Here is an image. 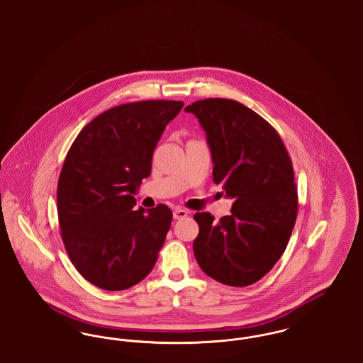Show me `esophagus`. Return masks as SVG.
Instances as JSON below:
<instances>
[{"label": "esophagus", "mask_w": 363, "mask_h": 363, "mask_svg": "<svg viewBox=\"0 0 363 363\" xmlns=\"http://www.w3.org/2000/svg\"><path fill=\"white\" fill-rule=\"evenodd\" d=\"M188 211L186 209H184V208H177L175 211H174V219H184V218H186L188 216Z\"/></svg>", "instance_id": "obj_1"}]
</instances>
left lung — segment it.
<instances>
[{
  "instance_id": "obj_1",
  "label": "left lung",
  "mask_w": 363,
  "mask_h": 363,
  "mask_svg": "<svg viewBox=\"0 0 363 363\" xmlns=\"http://www.w3.org/2000/svg\"><path fill=\"white\" fill-rule=\"evenodd\" d=\"M204 130L213 182L234 200L231 215L194 213L193 252L208 277L245 287L265 277L284 253L298 212L291 157L277 129L233 99L208 98L185 107Z\"/></svg>"
}]
</instances>
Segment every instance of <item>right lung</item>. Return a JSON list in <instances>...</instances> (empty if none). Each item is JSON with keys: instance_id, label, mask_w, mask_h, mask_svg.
Returning <instances> with one entry per match:
<instances>
[{"instance_id": "1", "label": "right lung", "mask_w": 363, "mask_h": 363, "mask_svg": "<svg viewBox=\"0 0 363 363\" xmlns=\"http://www.w3.org/2000/svg\"><path fill=\"white\" fill-rule=\"evenodd\" d=\"M181 101H141L106 110L74 138L61 169L57 212L72 264L94 286L126 290L147 277L172 225L159 204L135 211L138 185Z\"/></svg>"}]
</instances>
